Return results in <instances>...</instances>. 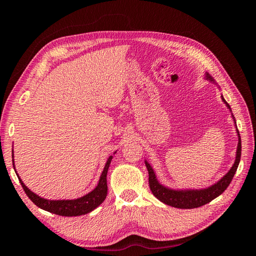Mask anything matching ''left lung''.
<instances>
[{"mask_svg": "<svg viewBox=\"0 0 256 256\" xmlns=\"http://www.w3.org/2000/svg\"><path fill=\"white\" fill-rule=\"evenodd\" d=\"M206 78L210 81H214L212 78L209 74H206ZM224 102L228 108V104L223 99ZM237 134L239 136L238 141V147H237V152H236V160L234 166L228 171V173L224 176L223 178L214 184L212 187L207 189L202 190H172L166 188L164 186H162L158 182L156 175L154 173V170L150 166L147 161H145V166L147 168V171H148V182H150V188L152 192V194L156 196L158 200H160L162 203L166 205H170L172 207L176 208H182V209H191V208H196L203 206L209 202H212L214 198L219 196L220 194L226 190L228 184H230L232 180L237 171V168L240 161V157H242V141H240V136L239 131L237 129Z\"/></svg>", "mask_w": 256, "mask_h": 256, "instance_id": "8db88e82", "label": "left lung"}]
</instances>
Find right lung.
I'll return each mask as SVG.
<instances>
[{
    "mask_svg": "<svg viewBox=\"0 0 256 256\" xmlns=\"http://www.w3.org/2000/svg\"><path fill=\"white\" fill-rule=\"evenodd\" d=\"M112 160V156L108 159L106 164L104 166V168L102 171V176H100L99 182L97 187L90 192L88 194L76 200H44L40 196H36L30 189L26 188V186L22 182V180L19 178V182L22 186L23 190L26 193L28 198L32 200V202L38 206L40 208L44 209V210H47L49 212L56 214L58 216H82L85 214H88L92 210H94L96 207H98L102 204L106 194H108V184H106V174L108 170H109L110 164ZM18 176V175H17Z\"/></svg>",
    "mask_w": 256,
    "mask_h": 256,
    "instance_id": "1",
    "label": "right lung"
}]
</instances>
